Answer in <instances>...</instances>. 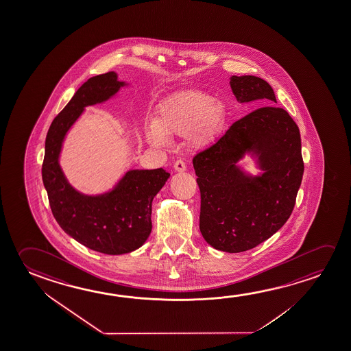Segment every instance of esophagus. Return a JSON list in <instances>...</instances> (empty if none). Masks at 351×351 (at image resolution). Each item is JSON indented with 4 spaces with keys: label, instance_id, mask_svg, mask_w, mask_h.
Listing matches in <instances>:
<instances>
[{
    "label": "esophagus",
    "instance_id": "1",
    "mask_svg": "<svg viewBox=\"0 0 351 351\" xmlns=\"http://www.w3.org/2000/svg\"><path fill=\"white\" fill-rule=\"evenodd\" d=\"M173 169H175V171H178V173H184V171H186L187 167H186V164H184L182 160H178V162L173 164Z\"/></svg>",
    "mask_w": 351,
    "mask_h": 351
}]
</instances>
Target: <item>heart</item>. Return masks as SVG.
Here are the masks:
<instances>
[{
	"label": "heart",
	"instance_id": "obj_1",
	"mask_svg": "<svg viewBox=\"0 0 351 351\" xmlns=\"http://www.w3.org/2000/svg\"><path fill=\"white\" fill-rule=\"evenodd\" d=\"M226 119L221 101L205 92H180L160 104L156 119H147V140L162 147L169 145L170 137L187 136L191 146L204 149L220 137Z\"/></svg>",
	"mask_w": 351,
	"mask_h": 351
}]
</instances>
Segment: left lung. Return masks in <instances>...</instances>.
<instances>
[{"instance_id": "1", "label": "left lung", "mask_w": 351, "mask_h": 351, "mask_svg": "<svg viewBox=\"0 0 351 351\" xmlns=\"http://www.w3.org/2000/svg\"><path fill=\"white\" fill-rule=\"evenodd\" d=\"M230 85L239 103H277L272 87L258 76L232 75ZM245 156L259 173L239 165ZM193 167L205 242L226 253L255 248L286 223L295 204L304 173L299 128L285 109H256L198 153Z\"/></svg>"}]
</instances>
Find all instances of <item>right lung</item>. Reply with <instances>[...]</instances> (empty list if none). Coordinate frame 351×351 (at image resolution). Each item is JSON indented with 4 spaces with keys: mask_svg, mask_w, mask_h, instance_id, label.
Returning <instances> with one entry per match:
<instances>
[{
    "mask_svg": "<svg viewBox=\"0 0 351 351\" xmlns=\"http://www.w3.org/2000/svg\"><path fill=\"white\" fill-rule=\"evenodd\" d=\"M129 85L115 71L88 79L54 118L45 142L43 181L56 221L82 245L108 255L131 253L145 244L152 231V202L170 173L162 167L130 169L112 189L86 195L68 181L60 153L86 107L107 102Z\"/></svg>",
    "mask_w": 351,
    "mask_h": 351,
    "instance_id": "add662e5",
    "label": "right lung"
}]
</instances>
